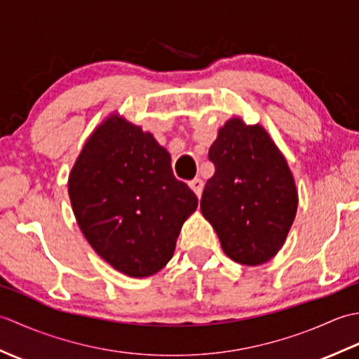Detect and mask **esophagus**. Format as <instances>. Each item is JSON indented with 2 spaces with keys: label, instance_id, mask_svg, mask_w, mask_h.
Segmentation results:
<instances>
[{
  "label": "esophagus",
  "instance_id": "obj_1",
  "mask_svg": "<svg viewBox=\"0 0 359 359\" xmlns=\"http://www.w3.org/2000/svg\"><path fill=\"white\" fill-rule=\"evenodd\" d=\"M189 188L193 189L194 191V194L197 196V197H201L202 196V189H203V182L201 180V179H194V180H191L189 182Z\"/></svg>",
  "mask_w": 359,
  "mask_h": 359
}]
</instances>
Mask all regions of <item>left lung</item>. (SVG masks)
I'll use <instances>...</instances> for the list:
<instances>
[{"instance_id": "1", "label": "left lung", "mask_w": 359, "mask_h": 359, "mask_svg": "<svg viewBox=\"0 0 359 359\" xmlns=\"http://www.w3.org/2000/svg\"><path fill=\"white\" fill-rule=\"evenodd\" d=\"M208 158L215 174L203 188L201 210L225 255L242 265L270 261L284 245L297 208L284 156L261 125L231 118L219 129Z\"/></svg>"}]
</instances>
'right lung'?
<instances>
[{
	"instance_id": "obj_1",
	"label": "right lung",
	"mask_w": 359,
	"mask_h": 359,
	"mask_svg": "<svg viewBox=\"0 0 359 359\" xmlns=\"http://www.w3.org/2000/svg\"><path fill=\"white\" fill-rule=\"evenodd\" d=\"M81 233L97 255L133 278L162 270L197 197L174 177L171 157L149 133L108 118L89 137L69 175Z\"/></svg>"
}]
</instances>
